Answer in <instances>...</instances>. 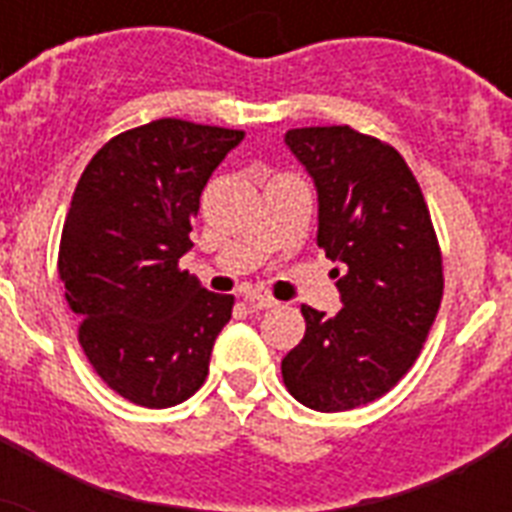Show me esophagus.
I'll return each instance as SVG.
<instances>
[{
    "label": "esophagus",
    "mask_w": 512,
    "mask_h": 512,
    "mask_svg": "<svg viewBox=\"0 0 512 512\" xmlns=\"http://www.w3.org/2000/svg\"><path fill=\"white\" fill-rule=\"evenodd\" d=\"M244 300H247L249 308H255V311H265V308H273V305H276V300L268 295H263V292H247V295H244Z\"/></svg>",
    "instance_id": "obj_1"
}]
</instances>
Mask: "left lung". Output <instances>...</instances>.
<instances>
[{
  "mask_svg": "<svg viewBox=\"0 0 512 512\" xmlns=\"http://www.w3.org/2000/svg\"><path fill=\"white\" fill-rule=\"evenodd\" d=\"M284 143L319 193L316 241L335 268L337 316L303 305L305 337L281 361L284 385L316 412L385 396L422 350L444 268L420 183L396 148L345 127L289 130Z\"/></svg>",
  "mask_w": 512,
  "mask_h": 512,
  "instance_id": "1",
  "label": "left lung"
}]
</instances>
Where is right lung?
<instances>
[{
  "label": "right lung",
  "mask_w": 512,
  "mask_h": 512,
  "mask_svg": "<svg viewBox=\"0 0 512 512\" xmlns=\"http://www.w3.org/2000/svg\"><path fill=\"white\" fill-rule=\"evenodd\" d=\"M241 130L156 119L116 135L76 183L58 252L79 345L100 380L148 409L204 385L209 356L233 311L180 271L204 185Z\"/></svg>",
  "instance_id": "1"
}]
</instances>
